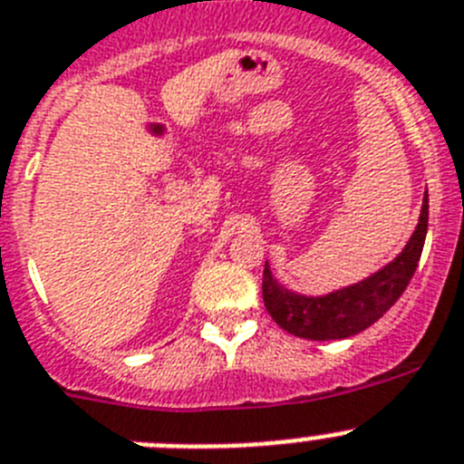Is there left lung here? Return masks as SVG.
Masks as SVG:
<instances>
[{"label": "left lung", "instance_id": "left-lung-1", "mask_svg": "<svg viewBox=\"0 0 464 464\" xmlns=\"http://www.w3.org/2000/svg\"><path fill=\"white\" fill-rule=\"evenodd\" d=\"M425 235H428V195L423 197L420 218L411 239L404 246V251L383 269L348 288L334 290L323 297H309L283 288L272 276L269 265H265L262 274L265 306L274 323L295 337L314 339V342L353 337L374 325L407 290L423 253Z\"/></svg>", "mask_w": 464, "mask_h": 464}]
</instances>
